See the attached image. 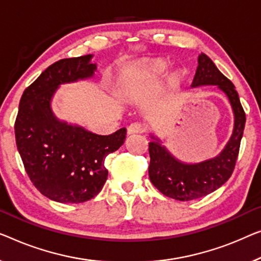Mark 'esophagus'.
<instances>
[{
	"mask_svg": "<svg viewBox=\"0 0 261 261\" xmlns=\"http://www.w3.org/2000/svg\"><path fill=\"white\" fill-rule=\"evenodd\" d=\"M143 131H144L143 126L139 123H132L130 124L129 127H127V135L129 136L136 135V134H142Z\"/></svg>",
	"mask_w": 261,
	"mask_h": 261,
	"instance_id": "34e87169",
	"label": "esophagus"
}]
</instances>
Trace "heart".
<instances>
[{"label": "heart", "instance_id": "1", "mask_svg": "<svg viewBox=\"0 0 261 261\" xmlns=\"http://www.w3.org/2000/svg\"><path fill=\"white\" fill-rule=\"evenodd\" d=\"M169 63L163 58H146L127 69L125 91L136 95L149 85L153 84L168 72Z\"/></svg>", "mask_w": 261, "mask_h": 261}]
</instances>
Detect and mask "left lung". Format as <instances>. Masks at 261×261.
Listing matches in <instances>:
<instances>
[{"label":"left lung","instance_id":"left-lung-1","mask_svg":"<svg viewBox=\"0 0 261 261\" xmlns=\"http://www.w3.org/2000/svg\"><path fill=\"white\" fill-rule=\"evenodd\" d=\"M204 85H217L226 95L234 116L232 135L221 152L213 158L189 164L174 157L154 136L151 135L153 141L149 143L150 180L163 194L176 200L198 199L219 189L231 177L239 153L246 117L238 92L211 58L201 53L191 87Z\"/></svg>","mask_w":261,"mask_h":261}]
</instances>
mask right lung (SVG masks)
Segmentation results:
<instances>
[{
    "label": "right lung",
    "mask_w": 261,
    "mask_h": 261,
    "mask_svg": "<svg viewBox=\"0 0 261 261\" xmlns=\"http://www.w3.org/2000/svg\"><path fill=\"white\" fill-rule=\"evenodd\" d=\"M93 55L64 58L46 68L19 100L15 137L23 165L38 191L58 203L90 200L108 179L106 157L124 144L126 129L100 136L60 120L51 100L61 84L91 79Z\"/></svg>",
    "instance_id": "right-lung-1"
}]
</instances>
